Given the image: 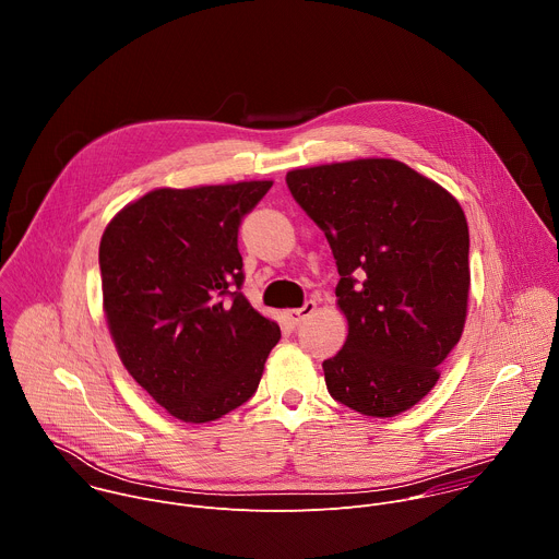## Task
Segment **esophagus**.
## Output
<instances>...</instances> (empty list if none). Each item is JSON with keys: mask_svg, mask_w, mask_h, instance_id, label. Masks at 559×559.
Segmentation results:
<instances>
[{"mask_svg": "<svg viewBox=\"0 0 559 559\" xmlns=\"http://www.w3.org/2000/svg\"><path fill=\"white\" fill-rule=\"evenodd\" d=\"M313 311H316V302H313V300H307L300 309H287L285 316H287V321H289L292 325H300V323L305 321V318H309Z\"/></svg>", "mask_w": 559, "mask_h": 559, "instance_id": "34e87169", "label": "esophagus"}]
</instances>
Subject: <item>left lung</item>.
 Here are the masks:
<instances>
[{
    "label": "left lung",
    "mask_w": 559,
    "mask_h": 559,
    "mask_svg": "<svg viewBox=\"0 0 559 559\" xmlns=\"http://www.w3.org/2000/svg\"><path fill=\"white\" fill-rule=\"evenodd\" d=\"M296 203L338 265L343 349L323 362L345 407L393 418L436 386L468 305V225L457 199L395 158H354L287 173Z\"/></svg>",
    "instance_id": "obj_1"
}]
</instances>
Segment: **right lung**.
<instances>
[{
	"mask_svg": "<svg viewBox=\"0 0 559 559\" xmlns=\"http://www.w3.org/2000/svg\"><path fill=\"white\" fill-rule=\"evenodd\" d=\"M270 188H156L104 229L99 267L112 343L128 373L177 420L203 425L248 403L281 338L238 292V225Z\"/></svg>",
	"mask_w": 559,
	"mask_h": 559,
	"instance_id": "right-lung-1",
	"label": "right lung"
}]
</instances>
